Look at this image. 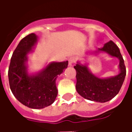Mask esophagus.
Masks as SVG:
<instances>
[{
	"instance_id": "1",
	"label": "esophagus",
	"mask_w": 132,
	"mask_h": 132,
	"mask_svg": "<svg viewBox=\"0 0 132 132\" xmlns=\"http://www.w3.org/2000/svg\"><path fill=\"white\" fill-rule=\"evenodd\" d=\"M75 61H76V58L73 57V56H71V57H70L68 59V63H69V66H72V64L74 63Z\"/></svg>"
}]
</instances>
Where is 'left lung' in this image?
Returning <instances> with one entry per match:
<instances>
[{"label":"left lung","instance_id":"8db88e82","mask_svg":"<svg viewBox=\"0 0 132 132\" xmlns=\"http://www.w3.org/2000/svg\"><path fill=\"white\" fill-rule=\"evenodd\" d=\"M100 52H105L119 59V74L105 78H98L92 73L87 64L83 65L77 62L74 66L77 80L76 88L78 93L86 99L95 102H105L118 94L125 80L126 68L119 49L112 41L108 42L102 48H98L93 53L98 54Z\"/></svg>","mask_w":132,"mask_h":132}]
</instances>
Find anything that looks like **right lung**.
Returning a JSON list of instances; mask_svg holds the SVG:
<instances>
[{
	"label": "right lung",
	"instance_id": "right-lung-1",
	"mask_svg": "<svg viewBox=\"0 0 132 132\" xmlns=\"http://www.w3.org/2000/svg\"><path fill=\"white\" fill-rule=\"evenodd\" d=\"M38 37L32 33L22 39L13 52L8 69L11 91L19 102L28 108L42 109L57 96L56 80L68 66V61L51 62L34 74L27 71V55L33 52Z\"/></svg>",
	"mask_w": 132,
	"mask_h": 132
}]
</instances>
